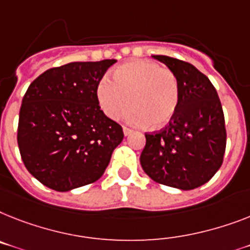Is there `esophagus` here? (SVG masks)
Returning <instances> with one entry per match:
<instances>
[{
	"instance_id": "obj_1",
	"label": "esophagus",
	"mask_w": 250,
	"mask_h": 250,
	"mask_svg": "<svg viewBox=\"0 0 250 250\" xmlns=\"http://www.w3.org/2000/svg\"><path fill=\"white\" fill-rule=\"evenodd\" d=\"M123 131H124V135H125V137H127V135H130V134H131V130L126 126L123 127Z\"/></svg>"
}]
</instances>
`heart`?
Wrapping results in <instances>:
<instances>
[{"label": "heart", "instance_id": "b5f03b06", "mask_svg": "<svg viewBox=\"0 0 250 250\" xmlns=\"http://www.w3.org/2000/svg\"><path fill=\"white\" fill-rule=\"evenodd\" d=\"M113 83L103 78L96 86L102 112L111 120L120 116L129 101L125 121L135 126L162 129L174 119L179 85L170 70L147 60H133L113 70Z\"/></svg>", "mask_w": 250, "mask_h": 250}]
</instances>
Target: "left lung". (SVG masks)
Segmentation results:
<instances>
[{
    "mask_svg": "<svg viewBox=\"0 0 250 250\" xmlns=\"http://www.w3.org/2000/svg\"><path fill=\"white\" fill-rule=\"evenodd\" d=\"M152 57L176 78L179 104L165 129L146 134L140 165L156 183L191 190L211 180L222 165L226 129L221 102L209 79L195 66L168 56Z\"/></svg>",
    "mask_w": 250,
    "mask_h": 250,
    "instance_id": "obj_1",
    "label": "left lung"
}]
</instances>
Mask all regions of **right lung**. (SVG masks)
Returning a JSON list of instances; mask_svg holds the SVG:
<instances>
[{
    "label": "right lung",
    "instance_id": "right-lung-1",
    "mask_svg": "<svg viewBox=\"0 0 250 250\" xmlns=\"http://www.w3.org/2000/svg\"><path fill=\"white\" fill-rule=\"evenodd\" d=\"M116 60L76 61L39 75L19 115L22 162L37 180L57 191L94 183L123 142V127L104 115L96 86Z\"/></svg>",
    "mask_w": 250,
    "mask_h": 250
}]
</instances>
